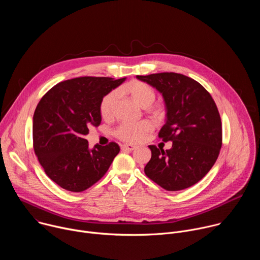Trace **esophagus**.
<instances>
[{
  "label": "esophagus",
  "mask_w": 260,
  "mask_h": 260,
  "mask_svg": "<svg viewBox=\"0 0 260 260\" xmlns=\"http://www.w3.org/2000/svg\"><path fill=\"white\" fill-rule=\"evenodd\" d=\"M121 149L122 150H127V151H134L137 149L136 146H133V145H127V144H124L121 146Z\"/></svg>",
  "instance_id": "esophagus-1"
}]
</instances>
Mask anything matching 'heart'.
Segmentation results:
<instances>
[{"mask_svg": "<svg viewBox=\"0 0 260 260\" xmlns=\"http://www.w3.org/2000/svg\"><path fill=\"white\" fill-rule=\"evenodd\" d=\"M118 91L128 94L137 104L146 108L154 118H164L165 109L161 106L152 105L155 102L156 93L150 85L139 80H132ZM116 99L117 94L115 91H110L103 96L99 107L102 118L110 119L113 116ZM152 129L153 124L149 120H142L137 123H122L115 128L114 136L123 142L134 144L141 142Z\"/></svg>", "mask_w": 260, "mask_h": 260, "instance_id": "1", "label": "heart"}]
</instances>
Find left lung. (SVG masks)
I'll return each instance as SVG.
<instances>
[{
  "label": "left lung",
  "instance_id": "1",
  "mask_svg": "<svg viewBox=\"0 0 260 260\" xmlns=\"http://www.w3.org/2000/svg\"><path fill=\"white\" fill-rule=\"evenodd\" d=\"M164 96L167 120L158 137L172 141L169 150L149 145L151 159L146 176L168 191L188 188L202 180L216 162L222 146V124L217 106L198 81L166 72L137 76Z\"/></svg>",
  "mask_w": 260,
  "mask_h": 260
}]
</instances>
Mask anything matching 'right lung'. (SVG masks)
<instances>
[{
    "mask_svg": "<svg viewBox=\"0 0 260 260\" xmlns=\"http://www.w3.org/2000/svg\"><path fill=\"white\" fill-rule=\"evenodd\" d=\"M125 78L78 77L57 83L37 105L32 117L35 153L46 175L66 190L81 192L107 173L119 153L117 143L88 148L85 136L102 121L100 103Z\"/></svg>",
    "mask_w": 260,
    "mask_h": 260,
    "instance_id": "right-lung-1",
    "label": "right lung"
}]
</instances>
